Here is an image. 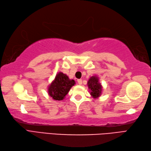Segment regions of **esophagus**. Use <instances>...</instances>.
I'll list each match as a JSON object with an SVG mask.
<instances>
[{
	"mask_svg": "<svg viewBox=\"0 0 151 151\" xmlns=\"http://www.w3.org/2000/svg\"><path fill=\"white\" fill-rule=\"evenodd\" d=\"M78 83L79 85H81L82 84V79H78Z\"/></svg>",
	"mask_w": 151,
	"mask_h": 151,
	"instance_id": "34e87169",
	"label": "esophagus"
}]
</instances>
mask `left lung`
Returning a JSON list of instances; mask_svg holds the SVG:
<instances>
[{"label": "left lung", "instance_id": "1", "mask_svg": "<svg viewBox=\"0 0 151 151\" xmlns=\"http://www.w3.org/2000/svg\"><path fill=\"white\" fill-rule=\"evenodd\" d=\"M88 87L90 90L92 97L97 98L99 97L102 92V86L99 82V78L97 76H92L87 82Z\"/></svg>", "mask_w": 151, "mask_h": 151}]
</instances>
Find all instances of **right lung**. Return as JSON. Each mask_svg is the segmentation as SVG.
Returning <instances> with one entry per match:
<instances>
[{"label":"right lung","instance_id":"add662e5","mask_svg":"<svg viewBox=\"0 0 151 151\" xmlns=\"http://www.w3.org/2000/svg\"><path fill=\"white\" fill-rule=\"evenodd\" d=\"M75 84L74 80L70 79L66 74L59 72L48 87V94L55 100H63Z\"/></svg>","mask_w":151,"mask_h":151}]
</instances>
